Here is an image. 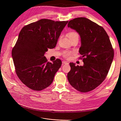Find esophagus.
<instances>
[{"label": "esophagus", "mask_w": 121, "mask_h": 121, "mask_svg": "<svg viewBox=\"0 0 121 121\" xmlns=\"http://www.w3.org/2000/svg\"><path fill=\"white\" fill-rule=\"evenodd\" d=\"M62 63H63V64H67V65L69 64L68 62H67V61H64V60L62 61Z\"/></svg>", "instance_id": "obj_1"}]
</instances>
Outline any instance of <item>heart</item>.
<instances>
[{
  "mask_svg": "<svg viewBox=\"0 0 121 121\" xmlns=\"http://www.w3.org/2000/svg\"><path fill=\"white\" fill-rule=\"evenodd\" d=\"M69 38H72L75 37V36H78V34L77 32L73 31L69 32ZM74 52H72V51L70 50H65L64 52L63 56L65 58H68L69 56H71L72 54H73Z\"/></svg>",
  "mask_w": 121,
  "mask_h": 121,
  "instance_id": "obj_1",
  "label": "heart"
}]
</instances>
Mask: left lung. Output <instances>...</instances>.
Wrapping results in <instances>:
<instances>
[{
	"label": "left lung",
	"instance_id": "8db88e82",
	"mask_svg": "<svg viewBox=\"0 0 121 121\" xmlns=\"http://www.w3.org/2000/svg\"><path fill=\"white\" fill-rule=\"evenodd\" d=\"M68 27L74 29L81 37L79 53L83 66L69 63L71 70L68 81L81 92L92 91L107 77L114 56L108 36L104 28L86 17L75 18L69 21Z\"/></svg>",
	"mask_w": 121,
	"mask_h": 121
}]
</instances>
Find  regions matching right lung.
Segmentation results:
<instances>
[{"label":"right lung","instance_id":"add662e5","mask_svg":"<svg viewBox=\"0 0 121 121\" xmlns=\"http://www.w3.org/2000/svg\"><path fill=\"white\" fill-rule=\"evenodd\" d=\"M68 23L41 19L22 29L12 57L17 75L29 88L41 91L52 83L62 63L58 58L49 63L44 54L48 48L56 47Z\"/></svg>","mask_w":121,"mask_h":121}]
</instances>
